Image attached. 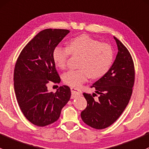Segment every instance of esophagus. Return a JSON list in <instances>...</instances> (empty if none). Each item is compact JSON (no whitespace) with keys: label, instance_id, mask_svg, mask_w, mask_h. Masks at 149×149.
<instances>
[{"label":"esophagus","instance_id":"1","mask_svg":"<svg viewBox=\"0 0 149 149\" xmlns=\"http://www.w3.org/2000/svg\"><path fill=\"white\" fill-rule=\"evenodd\" d=\"M71 92H72V98L76 97L77 96H79L82 95V92L81 90H78V89L74 88V87H71Z\"/></svg>","mask_w":149,"mask_h":149}]
</instances>
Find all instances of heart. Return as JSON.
I'll return each mask as SVG.
<instances>
[{"label":"heart","instance_id":"obj_1","mask_svg":"<svg viewBox=\"0 0 149 149\" xmlns=\"http://www.w3.org/2000/svg\"><path fill=\"white\" fill-rule=\"evenodd\" d=\"M82 55L78 70H70L63 76L64 83L79 87L90 77L97 79L104 76L113 62L114 52L107 43H100L87 35H81L70 40L68 47L56 46L52 52L55 64L63 69L70 54Z\"/></svg>","mask_w":149,"mask_h":149}]
</instances>
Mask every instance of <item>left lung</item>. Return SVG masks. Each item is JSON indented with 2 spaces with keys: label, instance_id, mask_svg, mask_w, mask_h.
Returning a JSON list of instances; mask_svg holds the SVG:
<instances>
[{
  "label": "left lung",
  "instance_id": "left-lung-1",
  "mask_svg": "<svg viewBox=\"0 0 149 149\" xmlns=\"http://www.w3.org/2000/svg\"><path fill=\"white\" fill-rule=\"evenodd\" d=\"M118 46L117 56L109 71L93 84L97 99L83 93L87 105L81 113L85 123L95 129H104L117 120L124 111L131 97L135 80L132 56L122 42L114 36Z\"/></svg>",
  "mask_w": 149,
  "mask_h": 149
}]
</instances>
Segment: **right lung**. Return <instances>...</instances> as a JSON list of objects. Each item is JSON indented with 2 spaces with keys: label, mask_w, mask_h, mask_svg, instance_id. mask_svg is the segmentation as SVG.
Masks as SVG:
<instances>
[{
  "label": "right lung",
  "mask_w": 149,
  "mask_h": 149,
  "mask_svg": "<svg viewBox=\"0 0 149 149\" xmlns=\"http://www.w3.org/2000/svg\"><path fill=\"white\" fill-rule=\"evenodd\" d=\"M69 33L67 29L41 31L23 49L16 61L13 81L17 102L27 120L37 126L57 120L71 97L68 86H61L55 93L48 92L47 86L49 81L60 82L52 52Z\"/></svg>",
  "instance_id": "obj_1"
}]
</instances>
